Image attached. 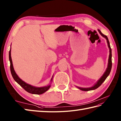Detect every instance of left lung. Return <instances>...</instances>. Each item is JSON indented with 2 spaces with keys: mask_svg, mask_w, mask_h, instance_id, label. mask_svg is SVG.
<instances>
[{
  "mask_svg": "<svg viewBox=\"0 0 121 121\" xmlns=\"http://www.w3.org/2000/svg\"><path fill=\"white\" fill-rule=\"evenodd\" d=\"M98 31L99 32V33H100L102 36L105 37L106 39L107 40V42L108 43V46L109 48V52H110V54H109V59H108V67L106 70L105 72L104 73V74H103V75L102 76L99 80L98 81V82L95 85V86H93L92 87L90 88H79L78 87L79 89H81L82 91H90V90H95L99 87L102 84V83L104 82L105 79H106L107 78V76L109 75L111 70V68H112V60H111V57H112V53H111V49L110 46V43L109 42L108 38L106 35H105L104 34H103L102 32H101L99 30H98Z\"/></svg>",
  "mask_w": 121,
  "mask_h": 121,
  "instance_id": "1",
  "label": "left lung"
}]
</instances>
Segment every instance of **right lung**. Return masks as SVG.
I'll use <instances>...</instances> for the list:
<instances>
[{"label": "right lung", "mask_w": 121, "mask_h": 121, "mask_svg": "<svg viewBox=\"0 0 121 121\" xmlns=\"http://www.w3.org/2000/svg\"><path fill=\"white\" fill-rule=\"evenodd\" d=\"M9 60L10 61L11 72L14 79L20 85V86L22 87L26 91H27L28 92L32 94H35V95H41V94H43L44 92H45L46 91L48 90L50 88V85H48V86L43 87H35L31 86L30 85L26 84L25 82L22 81V79L18 77V75L16 74V73L15 72V71L14 70L12 61V58L11 56V49L9 51ZM52 79V78L51 79V81Z\"/></svg>", "instance_id": "1"}]
</instances>
